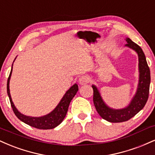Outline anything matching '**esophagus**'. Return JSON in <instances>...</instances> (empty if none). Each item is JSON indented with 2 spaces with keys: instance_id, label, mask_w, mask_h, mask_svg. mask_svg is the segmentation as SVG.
Here are the masks:
<instances>
[{
  "instance_id": "1",
  "label": "esophagus",
  "mask_w": 155,
  "mask_h": 155,
  "mask_svg": "<svg viewBox=\"0 0 155 155\" xmlns=\"http://www.w3.org/2000/svg\"><path fill=\"white\" fill-rule=\"evenodd\" d=\"M89 81H90V79L87 76H80L79 79V82L81 85L87 84L89 83Z\"/></svg>"
}]
</instances>
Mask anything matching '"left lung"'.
<instances>
[{"label":"left lung","instance_id":"8db88e82","mask_svg":"<svg viewBox=\"0 0 155 155\" xmlns=\"http://www.w3.org/2000/svg\"><path fill=\"white\" fill-rule=\"evenodd\" d=\"M127 47L134 49L138 55V67H139V83L136 95L127 107L123 109H112L108 107L101 98L100 93L95 86L93 89V103L97 113L105 120L110 122H123L130 120L138 114L147 104L149 97L150 86V70L147 64L143 50L138 44L132 41L129 38H126Z\"/></svg>","mask_w":155,"mask_h":155}]
</instances>
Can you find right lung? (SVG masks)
<instances>
[{
  "label": "right lung",
  "instance_id": "right-lung-1",
  "mask_svg": "<svg viewBox=\"0 0 155 155\" xmlns=\"http://www.w3.org/2000/svg\"><path fill=\"white\" fill-rule=\"evenodd\" d=\"M12 71H11L9 76L8 78V81H7V93H8V97H9V101L11 103V106H12V109H13L14 113L17 116L19 120H20L22 122L28 124V125L31 126V127H35L37 129L41 130H49L53 129L55 127L61 123L64 120L66 115L68 109L69 104H70L71 101L73 99V97L75 96L78 90V85L75 84L74 85L69 89L63 96L62 100L60 101L59 104L57 106V107L53 110L51 113L49 114L46 115V116L41 117H31L25 116L19 113L18 110L16 108V107L12 102V97H11L10 91H9V80L11 75H12Z\"/></svg>",
  "mask_w": 155,
  "mask_h": 155
}]
</instances>
